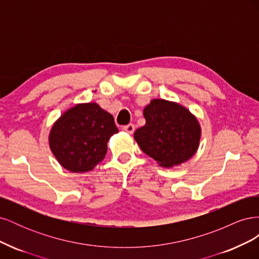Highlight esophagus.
<instances>
[{
	"label": "esophagus",
	"instance_id": "esophagus-1",
	"mask_svg": "<svg viewBox=\"0 0 259 259\" xmlns=\"http://www.w3.org/2000/svg\"><path fill=\"white\" fill-rule=\"evenodd\" d=\"M123 131L128 133V134H133V133H134V131H135V125L134 124L125 125V126H123Z\"/></svg>",
	"mask_w": 259,
	"mask_h": 259
}]
</instances>
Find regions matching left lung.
<instances>
[{"mask_svg":"<svg viewBox=\"0 0 259 259\" xmlns=\"http://www.w3.org/2000/svg\"><path fill=\"white\" fill-rule=\"evenodd\" d=\"M144 116L146 124L135 131L134 139L161 167L180 165L198 151L201 125L183 105L154 98L145 107Z\"/></svg>","mask_w":259,"mask_h":259,"instance_id":"obj_1","label":"left lung"}]
</instances>
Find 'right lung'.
<instances>
[{"label":"right lung","mask_w":259,"mask_h":259,"mask_svg":"<svg viewBox=\"0 0 259 259\" xmlns=\"http://www.w3.org/2000/svg\"><path fill=\"white\" fill-rule=\"evenodd\" d=\"M117 132L112 114L97 103L76 104L53 124L50 149L62 167L85 173L105 159L108 140Z\"/></svg>","instance_id":"right-lung-1"}]
</instances>
